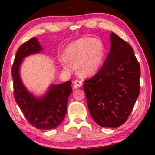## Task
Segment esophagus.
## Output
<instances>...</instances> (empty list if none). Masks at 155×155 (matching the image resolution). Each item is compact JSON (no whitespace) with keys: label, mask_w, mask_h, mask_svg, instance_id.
Returning a JSON list of instances; mask_svg holds the SVG:
<instances>
[{"label":"esophagus","mask_w":155,"mask_h":155,"mask_svg":"<svg viewBox=\"0 0 155 155\" xmlns=\"http://www.w3.org/2000/svg\"><path fill=\"white\" fill-rule=\"evenodd\" d=\"M82 85H83L82 81H81V80L77 79L74 81V85H73V86H74V88H78V87H81Z\"/></svg>","instance_id":"esophagus-1"}]
</instances>
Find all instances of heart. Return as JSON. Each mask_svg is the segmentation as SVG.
I'll list each match as a JSON object with an SVG mask.
<instances>
[{
    "mask_svg": "<svg viewBox=\"0 0 155 155\" xmlns=\"http://www.w3.org/2000/svg\"><path fill=\"white\" fill-rule=\"evenodd\" d=\"M104 56V48L101 40L83 37L68 44L60 62L66 70L72 68L70 61L74 62L75 69L78 74L89 77L98 71L103 64Z\"/></svg>",
    "mask_w": 155,
    "mask_h": 155,
    "instance_id": "obj_1",
    "label": "heart"
}]
</instances>
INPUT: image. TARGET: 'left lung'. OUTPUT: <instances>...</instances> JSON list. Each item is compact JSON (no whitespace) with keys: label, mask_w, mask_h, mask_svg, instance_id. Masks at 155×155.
<instances>
[{"label":"left lung","mask_w":155,"mask_h":155,"mask_svg":"<svg viewBox=\"0 0 155 155\" xmlns=\"http://www.w3.org/2000/svg\"><path fill=\"white\" fill-rule=\"evenodd\" d=\"M111 49L103 67L83 89L89 111L103 127L115 128L129 117L140 95V65L129 44L114 33Z\"/></svg>","instance_id":"obj_1"}]
</instances>
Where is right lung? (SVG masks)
Instances as JSON below:
<instances>
[{
  "label": "right lung",
  "mask_w": 155,
  "mask_h": 155,
  "mask_svg": "<svg viewBox=\"0 0 155 155\" xmlns=\"http://www.w3.org/2000/svg\"><path fill=\"white\" fill-rule=\"evenodd\" d=\"M42 49L35 38L30 39L18 49L12 67L15 101L26 119L33 127L39 129H54L64 120L67 103L72 89L71 81L52 85L42 98L33 96L23 85L19 69L24 57L40 52Z\"/></svg>",
  "instance_id": "right-lung-1"
}]
</instances>
